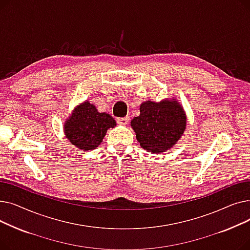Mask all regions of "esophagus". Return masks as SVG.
I'll return each instance as SVG.
<instances>
[{"instance_id":"1","label":"esophagus","mask_w":250,"mask_h":250,"mask_svg":"<svg viewBox=\"0 0 250 250\" xmlns=\"http://www.w3.org/2000/svg\"><path fill=\"white\" fill-rule=\"evenodd\" d=\"M116 122H117V124H118V125H127V124H128V122H129V118H128V117H120V118H117Z\"/></svg>"}]
</instances>
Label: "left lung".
<instances>
[{
	"label": "left lung",
	"instance_id": "left-lung-1",
	"mask_svg": "<svg viewBox=\"0 0 250 250\" xmlns=\"http://www.w3.org/2000/svg\"><path fill=\"white\" fill-rule=\"evenodd\" d=\"M141 147L150 153L168 151L185 134L187 114L175 98L160 102L147 100L140 106V115L130 121Z\"/></svg>",
	"mask_w": 250,
	"mask_h": 250
}]
</instances>
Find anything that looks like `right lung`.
<instances>
[{"label":"right lung","instance_id":"1","mask_svg":"<svg viewBox=\"0 0 250 250\" xmlns=\"http://www.w3.org/2000/svg\"><path fill=\"white\" fill-rule=\"evenodd\" d=\"M115 125L110 114L99 112L93 103L86 100L77 105L64 122L63 133L78 149L91 151L100 145L107 130Z\"/></svg>","mask_w":250,"mask_h":250}]
</instances>
